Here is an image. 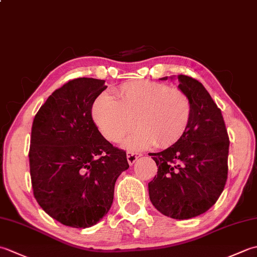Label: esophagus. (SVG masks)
<instances>
[{
	"instance_id": "34e87169",
	"label": "esophagus",
	"mask_w": 257,
	"mask_h": 257,
	"mask_svg": "<svg viewBox=\"0 0 257 257\" xmlns=\"http://www.w3.org/2000/svg\"><path fill=\"white\" fill-rule=\"evenodd\" d=\"M141 157V154H137V152H133V151H128L127 152V160L129 162V165H134V163L138 160V158Z\"/></svg>"
}]
</instances>
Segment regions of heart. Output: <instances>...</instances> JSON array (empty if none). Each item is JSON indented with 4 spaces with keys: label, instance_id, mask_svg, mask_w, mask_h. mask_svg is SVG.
I'll return each instance as SVG.
<instances>
[{
    "label": "heart",
    "instance_id": "1",
    "mask_svg": "<svg viewBox=\"0 0 257 257\" xmlns=\"http://www.w3.org/2000/svg\"><path fill=\"white\" fill-rule=\"evenodd\" d=\"M92 119L110 143L125 140L132 150L152 145L168 147L182 137L192 117V101L180 88L150 80H132L118 87L111 96L101 95L92 106Z\"/></svg>",
    "mask_w": 257,
    "mask_h": 257
}]
</instances>
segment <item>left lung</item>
<instances>
[{
    "mask_svg": "<svg viewBox=\"0 0 257 257\" xmlns=\"http://www.w3.org/2000/svg\"><path fill=\"white\" fill-rule=\"evenodd\" d=\"M178 79L179 88L192 101V117L176 144L149 154L158 172L148 187L158 211L185 220L206 212L224 190L230 139L221 109L204 86L190 76L179 75Z\"/></svg>",
    "mask_w": 257,
    "mask_h": 257,
    "instance_id": "8db88e82",
    "label": "left lung"
}]
</instances>
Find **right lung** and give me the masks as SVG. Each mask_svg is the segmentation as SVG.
Instances as JSON below:
<instances>
[{
  "label": "right lung",
  "mask_w": 257,
  "mask_h": 257,
  "mask_svg": "<svg viewBox=\"0 0 257 257\" xmlns=\"http://www.w3.org/2000/svg\"><path fill=\"white\" fill-rule=\"evenodd\" d=\"M105 80L76 78L47 98L32 125L30 172L37 203L62 224L86 228L107 214L125 151L102 137L91 117Z\"/></svg>",
  "instance_id": "right-lung-1"
}]
</instances>
